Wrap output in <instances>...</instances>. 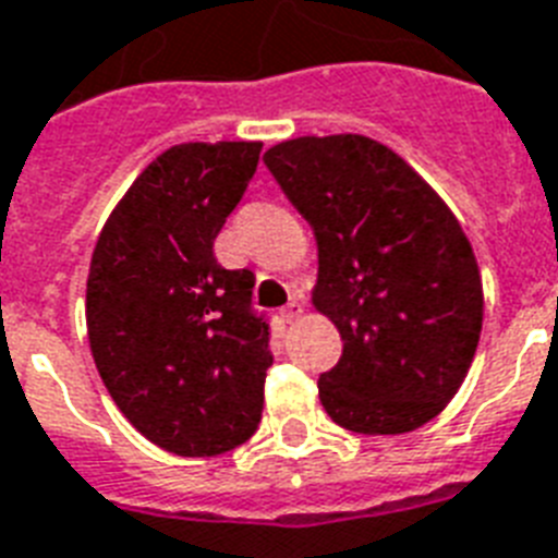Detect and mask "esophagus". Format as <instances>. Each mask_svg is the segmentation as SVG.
<instances>
[{
    "label": "esophagus",
    "mask_w": 558,
    "mask_h": 558,
    "mask_svg": "<svg viewBox=\"0 0 558 558\" xmlns=\"http://www.w3.org/2000/svg\"><path fill=\"white\" fill-rule=\"evenodd\" d=\"M301 315H303V306L298 301H289L287 306H283V312H280V318L287 320V324H294Z\"/></svg>",
    "instance_id": "obj_1"
}]
</instances>
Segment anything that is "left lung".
Returning <instances> with one entry per match:
<instances>
[{"mask_svg": "<svg viewBox=\"0 0 558 558\" xmlns=\"http://www.w3.org/2000/svg\"><path fill=\"white\" fill-rule=\"evenodd\" d=\"M264 162L315 232L312 303L343 341L320 404L364 436L418 429L459 392L482 335L468 234L392 148L361 134L287 140Z\"/></svg>", "mask_w": 558, "mask_h": 558, "instance_id": "8db88e82", "label": "left lung"}]
</instances>
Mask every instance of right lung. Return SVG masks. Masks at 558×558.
I'll return each mask as SVG.
<instances>
[{"label":"right lung","instance_id":"right-lung-1","mask_svg":"<svg viewBox=\"0 0 558 558\" xmlns=\"http://www.w3.org/2000/svg\"><path fill=\"white\" fill-rule=\"evenodd\" d=\"M264 143H183L134 180L99 232L85 320L99 378L151 444L206 459L255 436L271 366L255 275L215 238Z\"/></svg>","mask_w":558,"mask_h":558}]
</instances>
